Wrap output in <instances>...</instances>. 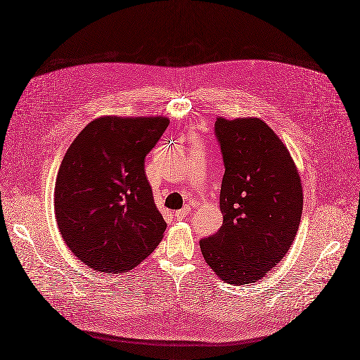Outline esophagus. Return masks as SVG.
I'll return each instance as SVG.
<instances>
[{"label": "esophagus", "instance_id": "1", "mask_svg": "<svg viewBox=\"0 0 360 360\" xmlns=\"http://www.w3.org/2000/svg\"><path fill=\"white\" fill-rule=\"evenodd\" d=\"M187 214H189V208L184 207V208H181V210H179V211H176V212H174V217H176L177 219H183Z\"/></svg>", "mask_w": 360, "mask_h": 360}]
</instances>
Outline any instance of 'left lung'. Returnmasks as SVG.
Masks as SVG:
<instances>
[{
	"mask_svg": "<svg viewBox=\"0 0 360 360\" xmlns=\"http://www.w3.org/2000/svg\"><path fill=\"white\" fill-rule=\"evenodd\" d=\"M226 173L221 229L199 242L211 269L229 284L258 281L292 246L303 210L300 177L285 145L261 118H217Z\"/></svg>",
	"mask_w": 360,
	"mask_h": 360,
	"instance_id": "8db88e82",
	"label": "left lung"
}]
</instances>
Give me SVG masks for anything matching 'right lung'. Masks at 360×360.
I'll use <instances>...</instances> for the list:
<instances>
[{"label":"right lung","instance_id":"right-lung-1","mask_svg":"<svg viewBox=\"0 0 360 360\" xmlns=\"http://www.w3.org/2000/svg\"><path fill=\"white\" fill-rule=\"evenodd\" d=\"M169 122L165 117H99L61 161L54 212L76 258L101 272L139 265L167 229L145 174V157Z\"/></svg>","mask_w":360,"mask_h":360}]
</instances>
